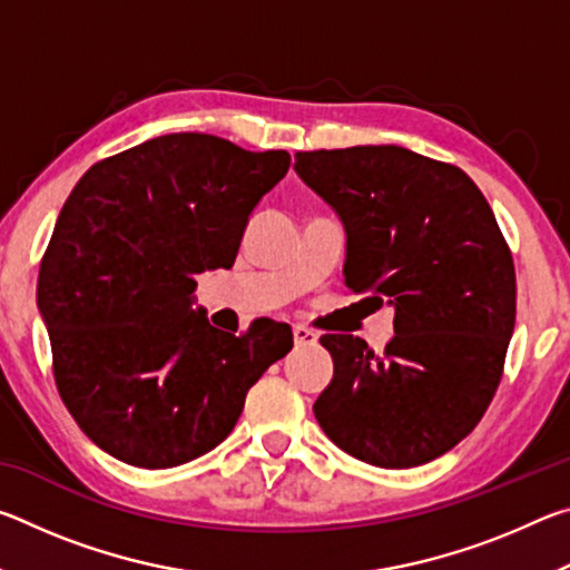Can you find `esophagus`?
<instances>
[{"label":"esophagus","instance_id":"esophagus-1","mask_svg":"<svg viewBox=\"0 0 570 570\" xmlns=\"http://www.w3.org/2000/svg\"><path fill=\"white\" fill-rule=\"evenodd\" d=\"M316 340H320V334H316L314 330H308V326H304V324H294V342H296V346L316 344Z\"/></svg>","mask_w":570,"mask_h":570}]
</instances>
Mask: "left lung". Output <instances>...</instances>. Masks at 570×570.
<instances>
[{"label": "left lung", "mask_w": 570, "mask_h": 570, "mask_svg": "<svg viewBox=\"0 0 570 570\" xmlns=\"http://www.w3.org/2000/svg\"><path fill=\"white\" fill-rule=\"evenodd\" d=\"M294 160L342 218L346 286L394 306L382 354L360 336H322L334 377L314 402L316 420L356 460L424 465L468 438L493 402L515 326L513 254L485 196L450 163L400 146Z\"/></svg>", "instance_id": "8db88e82"}]
</instances>
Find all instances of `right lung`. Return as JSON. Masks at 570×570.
Instances as JSON below:
<instances>
[{
  "label": "right lung",
  "instance_id": "add662e5",
  "mask_svg": "<svg viewBox=\"0 0 570 570\" xmlns=\"http://www.w3.org/2000/svg\"><path fill=\"white\" fill-rule=\"evenodd\" d=\"M288 166L286 150L170 132L95 163L65 200L37 306L57 392L112 458L160 470L206 455L292 352V326L230 334L193 312L196 276L234 266L250 210Z\"/></svg>",
  "mask_w": 570,
  "mask_h": 570
}]
</instances>
